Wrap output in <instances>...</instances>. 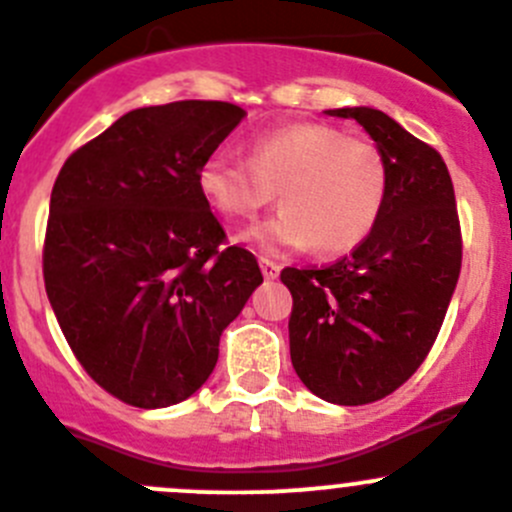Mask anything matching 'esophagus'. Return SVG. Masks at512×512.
Here are the masks:
<instances>
[{
    "label": "esophagus",
    "mask_w": 512,
    "mask_h": 512,
    "mask_svg": "<svg viewBox=\"0 0 512 512\" xmlns=\"http://www.w3.org/2000/svg\"><path fill=\"white\" fill-rule=\"evenodd\" d=\"M258 266H261V273L266 281H273V278H278V271H281V266H278L276 261H271V258L261 256L258 258Z\"/></svg>",
    "instance_id": "1"
}]
</instances>
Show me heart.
<instances>
[{"label": "heart", "instance_id": "1", "mask_svg": "<svg viewBox=\"0 0 512 512\" xmlns=\"http://www.w3.org/2000/svg\"><path fill=\"white\" fill-rule=\"evenodd\" d=\"M391 169L373 141L351 139L336 126L291 124L246 146V161L211 154L196 171L206 204L226 221H251L278 191V211L246 234L263 251L343 256L378 226Z\"/></svg>", "mask_w": 512, "mask_h": 512}]
</instances>
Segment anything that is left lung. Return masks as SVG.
Returning <instances> with one entry per match:
<instances>
[{
	"mask_svg": "<svg viewBox=\"0 0 512 512\" xmlns=\"http://www.w3.org/2000/svg\"><path fill=\"white\" fill-rule=\"evenodd\" d=\"M356 119L391 169L373 234L321 268H283L293 296L291 363L303 386L338 406L381 401L426 361L460 276L463 239L448 166L433 146L371 106Z\"/></svg>",
	"mask_w": 512,
	"mask_h": 512,
	"instance_id": "left-lung-1",
	"label": "left lung"
}]
</instances>
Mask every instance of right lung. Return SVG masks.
I'll list each match as a JSON object with an SVG mask.
<instances>
[{"label":"right lung","instance_id":"add662e5","mask_svg":"<svg viewBox=\"0 0 512 512\" xmlns=\"http://www.w3.org/2000/svg\"><path fill=\"white\" fill-rule=\"evenodd\" d=\"M229 101H171L116 119L64 161L49 201L44 286L84 371L119 401L194 396L219 338L263 281L196 171L239 126Z\"/></svg>","mask_w":512,"mask_h":512}]
</instances>
